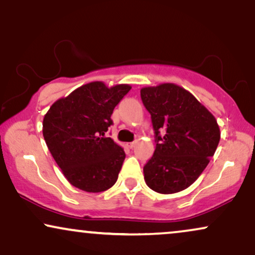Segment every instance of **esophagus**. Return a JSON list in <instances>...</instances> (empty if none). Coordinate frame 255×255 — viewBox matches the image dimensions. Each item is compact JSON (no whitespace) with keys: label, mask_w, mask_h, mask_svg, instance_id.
Here are the masks:
<instances>
[{"label":"esophagus","mask_w":255,"mask_h":255,"mask_svg":"<svg viewBox=\"0 0 255 255\" xmlns=\"http://www.w3.org/2000/svg\"><path fill=\"white\" fill-rule=\"evenodd\" d=\"M136 141H133V142H129V143H128V147H129V148H131V149H133V148L135 147V146H136Z\"/></svg>","instance_id":"1"}]
</instances>
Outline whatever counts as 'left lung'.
Segmentation results:
<instances>
[{
    "instance_id": "8db88e82",
    "label": "left lung",
    "mask_w": 255,
    "mask_h": 255,
    "mask_svg": "<svg viewBox=\"0 0 255 255\" xmlns=\"http://www.w3.org/2000/svg\"><path fill=\"white\" fill-rule=\"evenodd\" d=\"M149 112L156 147L143 167L144 181L161 194L188 188L204 172L220 141L211 112L188 90L174 83L141 89Z\"/></svg>"
}]
</instances>
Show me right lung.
Wrapping results in <instances>:
<instances>
[{
	"label": "right lung",
	"mask_w": 255,
	"mask_h": 255,
	"mask_svg": "<svg viewBox=\"0 0 255 255\" xmlns=\"http://www.w3.org/2000/svg\"><path fill=\"white\" fill-rule=\"evenodd\" d=\"M130 88L87 83L54 102L44 115L42 131L48 149L76 188L100 193L117 182L126 154L106 131L113 125V111Z\"/></svg>",
	"instance_id": "right-lung-1"
}]
</instances>
